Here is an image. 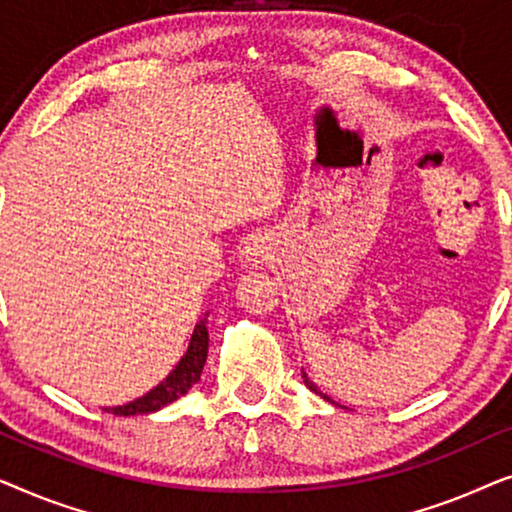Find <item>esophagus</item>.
I'll list each match as a JSON object with an SVG mask.
<instances>
[{"instance_id":"1","label":"esophagus","mask_w":512,"mask_h":512,"mask_svg":"<svg viewBox=\"0 0 512 512\" xmlns=\"http://www.w3.org/2000/svg\"><path fill=\"white\" fill-rule=\"evenodd\" d=\"M268 258H270V247L263 237H256V240L249 242L247 249H244V263L251 265V268H258V265H263Z\"/></svg>"}]
</instances>
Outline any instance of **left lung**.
<instances>
[{
  "label": "left lung",
  "mask_w": 512,
  "mask_h": 512,
  "mask_svg": "<svg viewBox=\"0 0 512 512\" xmlns=\"http://www.w3.org/2000/svg\"><path fill=\"white\" fill-rule=\"evenodd\" d=\"M303 380H305V384H307V389H312L314 391V394H321V391L317 389V387H314V384L310 382V380H307V375H303ZM326 398V396H324Z\"/></svg>",
  "instance_id": "left-lung-1"
}]
</instances>
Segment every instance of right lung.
<instances>
[{"label":"right lung","mask_w":512,"mask_h":512,"mask_svg":"<svg viewBox=\"0 0 512 512\" xmlns=\"http://www.w3.org/2000/svg\"><path fill=\"white\" fill-rule=\"evenodd\" d=\"M207 347H209V333H207V319H202L198 326H195L191 345H188V352L184 359L179 361V366L167 375L165 382H160L156 389H151L149 394L137 398L128 405H118V408H109L107 412L116 417H132V415H149V412H156L165 408L167 403L177 401L179 396H184L188 389L193 387L195 382L200 380L202 368H205L207 361Z\"/></svg>","instance_id":"right-lung-1"}]
</instances>
